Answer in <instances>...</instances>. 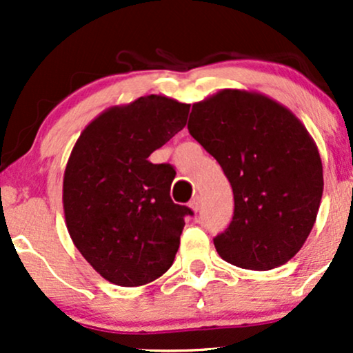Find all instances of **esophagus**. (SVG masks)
Instances as JSON below:
<instances>
[{
    "label": "esophagus",
    "mask_w": 353,
    "mask_h": 353,
    "mask_svg": "<svg viewBox=\"0 0 353 353\" xmlns=\"http://www.w3.org/2000/svg\"><path fill=\"white\" fill-rule=\"evenodd\" d=\"M189 208L194 210V212H199L201 210V197H194L192 201H190Z\"/></svg>",
    "instance_id": "34e87169"
}]
</instances>
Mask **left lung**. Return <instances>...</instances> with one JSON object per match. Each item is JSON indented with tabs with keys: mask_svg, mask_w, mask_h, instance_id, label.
Here are the masks:
<instances>
[{
	"mask_svg": "<svg viewBox=\"0 0 353 353\" xmlns=\"http://www.w3.org/2000/svg\"><path fill=\"white\" fill-rule=\"evenodd\" d=\"M188 129L232 185V222L214 239L219 255L250 270L289 262L323 192L322 159L305 125L269 96L222 89L192 104Z\"/></svg>",
	"mask_w": 353,
	"mask_h": 353,
	"instance_id": "left-lung-1",
	"label": "left lung"
}]
</instances>
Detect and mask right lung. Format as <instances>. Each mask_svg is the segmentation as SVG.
Here are the masks:
<instances>
[{
    "label": "right lung",
    "instance_id": "obj_1",
    "mask_svg": "<svg viewBox=\"0 0 353 353\" xmlns=\"http://www.w3.org/2000/svg\"><path fill=\"white\" fill-rule=\"evenodd\" d=\"M189 104L151 94L112 106L89 123L72 148L63 208L76 249L108 282L137 287L169 270L184 217L174 204V169L148 157L188 123Z\"/></svg>",
    "mask_w": 353,
    "mask_h": 353
}]
</instances>
